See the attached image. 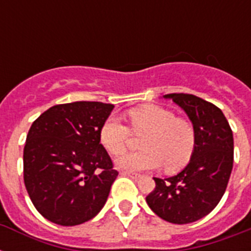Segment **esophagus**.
<instances>
[{"label":"esophagus","instance_id":"1","mask_svg":"<svg viewBox=\"0 0 251 251\" xmlns=\"http://www.w3.org/2000/svg\"><path fill=\"white\" fill-rule=\"evenodd\" d=\"M122 176H127V177H130V178H133V179H137L141 177V175H138V173H133V172H122L121 173Z\"/></svg>","mask_w":251,"mask_h":251}]
</instances>
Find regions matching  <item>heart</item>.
I'll return each instance as SVG.
<instances>
[{"instance_id": "obj_1", "label": "heart", "mask_w": 251, "mask_h": 251, "mask_svg": "<svg viewBox=\"0 0 251 251\" xmlns=\"http://www.w3.org/2000/svg\"><path fill=\"white\" fill-rule=\"evenodd\" d=\"M134 134H145L141 152L126 153L116 160V167L126 172H142L164 167L177 172L186 167L195 150L194 126L176 118L171 110L159 105H142L127 112ZM130 131L120 118L109 116L99 129V142L106 152L117 156L126 150Z\"/></svg>"}]
</instances>
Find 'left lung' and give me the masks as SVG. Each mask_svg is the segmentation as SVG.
<instances>
[{"label": "left lung", "instance_id": "8db88e82", "mask_svg": "<svg viewBox=\"0 0 251 251\" xmlns=\"http://www.w3.org/2000/svg\"><path fill=\"white\" fill-rule=\"evenodd\" d=\"M187 114L195 130V150L182 171L156 178L146 202L155 214L173 224H189L208 215L226 193L233 168V133L218 106L189 94H168Z\"/></svg>", "mask_w": 251, "mask_h": 251}]
</instances>
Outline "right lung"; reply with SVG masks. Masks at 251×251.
I'll list each match as a JSON object with an SVG mask.
<instances>
[{"label":"right lung","instance_id":"right-lung-1","mask_svg":"<svg viewBox=\"0 0 251 251\" xmlns=\"http://www.w3.org/2000/svg\"><path fill=\"white\" fill-rule=\"evenodd\" d=\"M114 106L99 101L60 104L33 122L23 151L25 185L49 222L83 224L101 211L117 178L99 129Z\"/></svg>","mask_w":251,"mask_h":251}]
</instances>
